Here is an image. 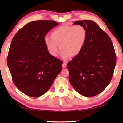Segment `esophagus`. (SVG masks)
<instances>
[{
  "mask_svg": "<svg viewBox=\"0 0 123 123\" xmlns=\"http://www.w3.org/2000/svg\"><path fill=\"white\" fill-rule=\"evenodd\" d=\"M66 66H67V62H64L63 64H62V67H63V68H65V67H66Z\"/></svg>",
  "mask_w": 123,
  "mask_h": 123,
  "instance_id": "34e87169",
  "label": "esophagus"
}]
</instances>
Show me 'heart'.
Masks as SVG:
<instances>
[{
	"label": "heart",
	"mask_w": 123,
	"mask_h": 123,
	"mask_svg": "<svg viewBox=\"0 0 123 123\" xmlns=\"http://www.w3.org/2000/svg\"><path fill=\"white\" fill-rule=\"evenodd\" d=\"M87 37V30L81 25L62 26L53 30L50 35L51 38L46 37L44 43L51 56H57L60 48L62 58L66 60L70 55L77 56L82 53Z\"/></svg>",
	"instance_id": "b5f03b06"
}]
</instances>
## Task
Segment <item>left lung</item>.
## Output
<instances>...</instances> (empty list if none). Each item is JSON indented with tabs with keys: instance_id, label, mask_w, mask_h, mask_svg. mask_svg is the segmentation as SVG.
Masks as SVG:
<instances>
[{
	"instance_id": "1",
	"label": "left lung",
	"mask_w": 123,
	"mask_h": 123,
	"mask_svg": "<svg viewBox=\"0 0 123 123\" xmlns=\"http://www.w3.org/2000/svg\"><path fill=\"white\" fill-rule=\"evenodd\" d=\"M87 30V37L82 53L67 64L69 80L74 90L86 97L98 95L113 76L117 58L110 38L98 25L90 20L75 21Z\"/></svg>"
}]
</instances>
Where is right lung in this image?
I'll list each match as a JSON object with an SVG mask.
<instances>
[{
  "mask_svg": "<svg viewBox=\"0 0 123 123\" xmlns=\"http://www.w3.org/2000/svg\"><path fill=\"white\" fill-rule=\"evenodd\" d=\"M58 25L57 22L48 20L31 22L11 42L8 67L15 86L28 96L45 94L62 71V61L49 54L44 43L46 33Z\"/></svg>",
  "mask_w": 123,
  "mask_h": 123,
  "instance_id": "add662e5",
  "label": "right lung"
}]
</instances>
